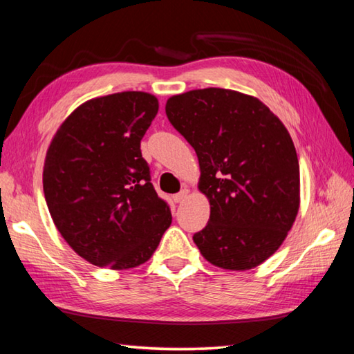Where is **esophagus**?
Segmentation results:
<instances>
[{
  "label": "esophagus",
  "mask_w": 354,
  "mask_h": 354,
  "mask_svg": "<svg viewBox=\"0 0 354 354\" xmlns=\"http://www.w3.org/2000/svg\"><path fill=\"white\" fill-rule=\"evenodd\" d=\"M189 194H190V190H189V189H183L181 192H179V194H176L175 196H173V199H175L176 203H183L184 199L189 196Z\"/></svg>",
  "instance_id": "esophagus-1"
}]
</instances>
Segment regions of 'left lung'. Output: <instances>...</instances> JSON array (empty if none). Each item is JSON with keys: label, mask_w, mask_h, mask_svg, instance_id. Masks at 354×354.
<instances>
[{"label": "left lung", "mask_w": 354, "mask_h": 354, "mask_svg": "<svg viewBox=\"0 0 354 354\" xmlns=\"http://www.w3.org/2000/svg\"><path fill=\"white\" fill-rule=\"evenodd\" d=\"M171 125L194 147L207 226L194 235L214 266L248 271L268 260L300 207V170L286 127L254 95L204 88L171 95Z\"/></svg>", "instance_id": "8db88e82"}]
</instances>
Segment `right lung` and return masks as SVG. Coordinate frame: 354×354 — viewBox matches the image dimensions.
<instances>
[{
    "label": "right lung",
    "instance_id": "add662e5",
    "mask_svg": "<svg viewBox=\"0 0 354 354\" xmlns=\"http://www.w3.org/2000/svg\"><path fill=\"white\" fill-rule=\"evenodd\" d=\"M158 110V99L144 91L102 95L77 106L50 140L43 167L49 214L74 252L94 266L142 265L171 224L140 153Z\"/></svg>",
    "mask_w": 354,
    "mask_h": 354
}]
</instances>
